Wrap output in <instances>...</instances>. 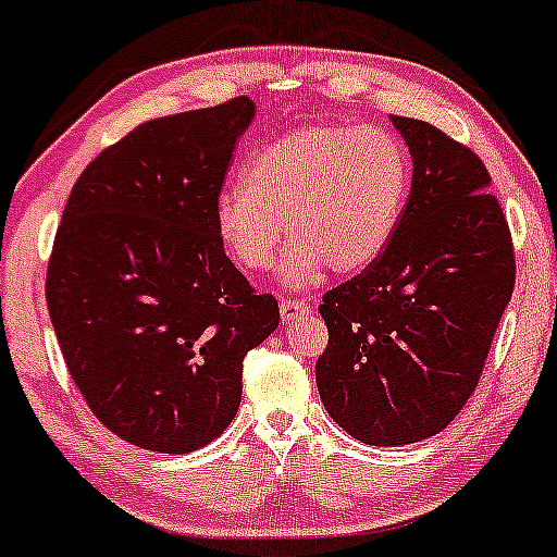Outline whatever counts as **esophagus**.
<instances>
[{"label":"esophagus","mask_w":557,"mask_h":557,"mask_svg":"<svg viewBox=\"0 0 557 557\" xmlns=\"http://www.w3.org/2000/svg\"><path fill=\"white\" fill-rule=\"evenodd\" d=\"M311 314V306L306 304V300H290L285 298L283 304H280V317H283V324H293L296 319Z\"/></svg>","instance_id":"1"}]
</instances>
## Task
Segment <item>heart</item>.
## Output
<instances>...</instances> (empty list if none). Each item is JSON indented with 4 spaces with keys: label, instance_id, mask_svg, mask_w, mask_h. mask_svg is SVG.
Wrapping results in <instances>:
<instances>
[{
    "label": "heart",
    "instance_id": "1",
    "mask_svg": "<svg viewBox=\"0 0 557 557\" xmlns=\"http://www.w3.org/2000/svg\"><path fill=\"white\" fill-rule=\"evenodd\" d=\"M240 188L216 198L220 246L243 272H264L285 225L280 280L306 287L327 267L356 274L385 253L411 188V159L385 127L306 125L261 146Z\"/></svg>",
    "mask_w": 557,
    "mask_h": 557
}]
</instances>
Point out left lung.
Masks as SVG:
<instances>
[{
    "mask_svg": "<svg viewBox=\"0 0 557 557\" xmlns=\"http://www.w3.org/2000/svg\"><path fill=\"white\" fill-rule=\"evenodd\" d=\"M389 120L413 162L398 230L319 306L330 332L319 395L337 426L376 447L434 437L458 417L516 285L513 240L482 159L424 120Z\"/></svg>",
    "mask_w": 557,
    "mask_h": 557,
    "instance_id": "obj_1",
    "label": "left lung"
}]
</instances>
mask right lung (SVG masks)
Masks as SVG:
<instances>
[{"label":"right lung","instance_id":"add662e5","mask_svg":"<svg viewBox=\"0 0 557 557\" xmlns=\"http://www.w3.org/2000/svg\"><path fill=\"white\" fill-rule=\"evenodd\" d=\"M248 96L138 125L83 170L57 227L47 306L94 417L125 443L190 453L227 430L243 359L277 330L220 246L214 207Z\"/></svg>","mask_w":557,"mask_h":557}]
</instances>
